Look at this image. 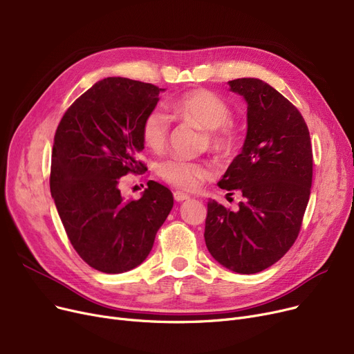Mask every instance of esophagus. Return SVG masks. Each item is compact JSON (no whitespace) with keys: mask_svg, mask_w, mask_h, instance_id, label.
Here are the masks:
<instances>
[{"mask_svg":"<svg viewBox=\"0 0 354 354\" xmlns=\"http://www.w3.org/2000/svg\"><path fill=\"white\" fill-rule=\"evenodd\" d=\"M174 198H175L176 202H183V201L189 199V195L185 194V192H180V191H176V192H174Z\"/></svg>","mask_w":354,"mask_h":354,"instance_id":"esophagus-1","label":"esophagus"}]
</instances>
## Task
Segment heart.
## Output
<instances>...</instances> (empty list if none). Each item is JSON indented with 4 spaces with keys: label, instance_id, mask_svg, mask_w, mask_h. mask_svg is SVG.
<instances>
[{
    "label": "heart",
    "instance_id": "obj_1",
    "mask_svg": "<svg viewBox=\"0 0 354 354\" xmlns=\"http://www.w3.org/2000/svg\"><path fill=\"white\" fill-rule=\"evenodd\" d=\"M172 113L185 120L196 123L208 130V142L214 152L227 153L235 142V132L230 126L231 109L228 103L215 93L205 88H195L185 93L171 104ZM169 116L156 107L145 116L140 127L143 143L155 152L162 151L169 135ZM211 167L205 163L187 162L180 159L166 160L159 166V175L167 183L180 189H194L211 176Z\"/></svg>",
    "mask_w": 354,
    "mask_h": 354
}]
</instances>
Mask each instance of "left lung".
Listing matches in <instances>:
<instances>
[{"label":"left lung","mask_w":354,"mask_h":354,"mask_svg":"<svg viewBox=\"0 0 354 354\" xmlns=\"http://www.w3.org/2000/svg\"><path fill=\"white\" fill-rule=\"evenodd\" d=\"M228 84L247 103V136L218 187L238 189L243 201L231 211L209 199L203 236L221 266L255 274L299 236L313 179L311 142L300 111L268 83L244 77Z\"/></svg>","instance_id":"left-lung-1"}]
</instances>
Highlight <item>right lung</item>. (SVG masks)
<instances>
[{
    "label": "right lung",
    "instance_id": "obj_1",
    "mask_svg": "<svg viewBox=\"0 0 354 354\" xmlns=\"http://www.w3.org/2000/svg\"><path fill=\"white\" fill-rule=\"evenodd\" d=\"M159 88L124 77L93 84L55 130L50 191L73 248L90 267L120 274L140 266L174 207V195L149 180L126 201L120 178L142 172L140 127L159 102Z\"/></svg>",
    "mask_w": 354,
    "mask_h": 354
}]
</instances>
